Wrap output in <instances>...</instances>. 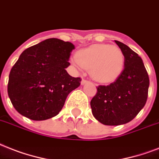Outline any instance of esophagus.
<instances>
[{
    "label": "esophagus",
    "mask_w": 159,
    "mask_h": 159,
    "mask_svg": "<svg viewBox=\"0 0 159 159\" xmlns=\"http://www.w3.org/2000/svg\"><path fill=\"white\" fill-rule=\"evenodd\" d=\"M87 82H88V80H84V79H83L82 81H81V84H86Z\"/></svg>",
    "instance_id": "34e87169"
}]
</instances>
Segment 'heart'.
I'll return each mask as SVG.
<instances>
[{
    "instance_id": "1",
    "label": "heart",
    "mask_w": 159,
    "mask_h": 159,
    "mask_svg": "<svg viewBox=\"0 0 159 159\" xmlns=\"http://www.w3.org/2000/svg\"><path fill=\"white\" fill-rule=\"evenodd\" d=\"M72 63L80 70L90 69L91 77L97 82L108 84L121 75L124 55L116 45L97 44L80 50Z\"/></svg>"
}]
</instances>
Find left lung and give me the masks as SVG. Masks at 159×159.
I'll use <instances>...</instances> for the list:
<instances>
[{"mask_svg":"<svg viewBox=\"0 0 159 159\" xmlns=\"http://www.w3.org/2000/svg\"><path fill=\"white\" fill-rule=\"evenodd\" d=\"M124 55V68L116 80L97 87L91 99L93 117L105 125H120L134 119L148 99L149 78L142 59L124 43L115 40Z\"/></svg>","mask_w":159,"mask_h":159,"instance_id":"left-lung-1","label":"left lung"}]
</instances>
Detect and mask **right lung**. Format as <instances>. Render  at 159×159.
<instances>
[{
	"label": "right lung",
	"mask_w": 159,
	"mask_h": 159,
	"mask_svg": "<svg viewBox=\"0 0 159 159\" xmlns=\"http://www.w3.org/2000/svg\"><path fill=\"white\" fill-rule=\"evenodd\" d=\"M75 45L50 38L25 50L11 70L7 92L18 113L32 120L56 116L81 79L66 68Z\"/></svg>",
	"instance_id": "1"
}]
</instances>
